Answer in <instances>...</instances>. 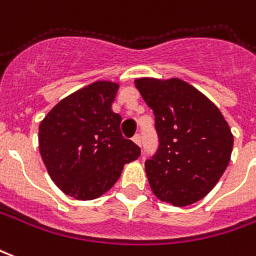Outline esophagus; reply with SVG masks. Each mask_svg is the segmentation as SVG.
<instances>
[{
    "label": "esophagus",
    "instance_id": "esophagus-1",
    "mask_svg": "<svg viewBox=\"0 0 256 256\" xmlns=\"http://www.w3.org/2000/svg\"><path fill=\"white\" fill-rule=\"evenodd\" d=\"M133 141H134V144H137L138 146H141V136H140V134H137V136H134Z\"/></svg>",
    "mask_w": 256,
    "mask_h": 256
}]
</instances>
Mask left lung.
Returning <instances> with one entry per match:
<instances>
[{"label":"left lung","mask_w":256,"mask_h":256,"mask_svg":"<svg viewBox=\"0 0 256 256\" xmlns=\"http://www.w3.org/2000/svg\"><path fill=\"white\" fill-rule=\"evenodd\" d=\"M153 110L158 149L145 162L153 194L174 206L196 204L220 180L234 136L213 102L180 78L134 81Z\"/></svg>","instance_id":"left-lung-1"}]
</instances>
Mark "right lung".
Segmentation results:
<instances>
[{
  "label": "right lung",
  "instance_id": "1",
  "mask_svg": "<svg viewBox=\"0 0 256 256\" xmlns=\"http://www.w3.org/2000/svg\"><path fill=\"white\" fill-rule=\"evenodd\" d=\"M119 85L96 81L56 104L39 126V150L51 180L76 200L99 198L141 149L120 133L111 108Z\"/></svg>",
  "mask_w": 256,
  "mask_h": 256
}]
</instances>
